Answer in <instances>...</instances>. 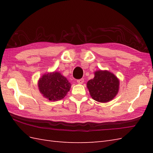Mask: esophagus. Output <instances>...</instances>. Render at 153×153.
<instances>
[{"mask_svg":"<svg viewBox=\"0 0 153 153\" xmlns=\"http://www.w3.org/2000/svg\"><path fill=\"white\" fill-rule=\"evenodd\" d=\"M77 83H79V84H82V83H83V82H84V79H77Z\"/></svg>","mask_w":153,"mask_h":153,"instance_id":"obj_1","label":"esophagus"}]
</instances>
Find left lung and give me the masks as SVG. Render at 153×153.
<instances>
[{
  "instance_id": "8db88e82",
  "label": "left lung",
  "mask_w": 153,
  "mask_h": 153,
  "mask_svg": "<svg viewBox=\"0 0 153 153\" xmlns=\"http://www.w3.org/2000/svg\"><path fill=\"white\" fill-rule=\"evenodd\" d=\"M95 77L87 83L90 95L97 102H108L116 96L119 91L120 80L108 70L95 71Z\"/></svg>"
}]
</instances>
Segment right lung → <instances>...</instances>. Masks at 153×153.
<instances>
[{"instance_id":"1","label":"right lung","mask_w":153,"mask_h":153,"mask_svg":"<svg viewBox=\"0 0 153 153\" xmlns=\"http://www.w3.org/2000/svg\"><path fill=\"white\" fill-rule=\"evenodd\" d=\"M37 84L41 95L51 101L64 99L71 88V83L66 77L56 71L43 74Z\"/></svg>"}]
</instances>
